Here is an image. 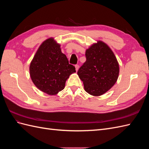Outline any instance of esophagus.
I'll return each mask as SVG.
<instances>
[{
	"label": "esophagus",
	"instance_id": "34e87169",
	"mask_svg": "<svg viewBox=\"0 0 149 149\" xmlns=\"http://www.w3.org/2000/svg\"><path fill=\"white\" fill-rule=\"evenodd\" d=\"M75 68H76V71H78V69H79V65H75Z\"/></svg>",
	"mask_w": 149,
	"mask_h": 149
}]
</instances>
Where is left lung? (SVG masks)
I'll list each match as a JSON object with an SVG mask.
<instances>
[{
    "instance_id": "1",
    "label": "left lung",
    "mask_w": 149,
    "mask_h": 149,
    "mask_svg": "<svg viewBox=\"0 0 149 149\" xmlns=\"http://www.w3.org/2000/svg\"><path fill=\"white\" fill-rule=\"evenodd\" d=\"M86 61L78 71L86 91L100 96L113 86L119 77V65L113 52L101 40L86 50Z\"/></svg>"
}]
</instances>
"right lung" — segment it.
Returning <instances> with one entry per match:
<instances>
[{"label":"right lung","instance_id":"add662e5","mask_svg":"<svg viewBox=\"0 0 149 149\" xmlns=\"http://www.w3.org/2000/svg\"><path fill=\"white\" fill-rule=\"evenodd\" d=\"M53 38L40 45L31 60L30 75L33 84L48 95H56L65 88L66 81L76 72Z\"/></svg>","mask_w":149,"mask_h":149}]
</instances>
